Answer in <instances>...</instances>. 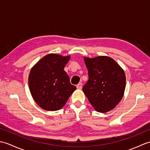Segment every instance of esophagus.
Returning a JSON list of instances; mask_svg holds the SVG:
<instances>
[{"instance_id":"esophagus-1","label":"esophagus","mask_w":150,"mask_h":150,"mask_svg":"<svg viewBox=\"0 0 150 150\" xmlns=\"http://www.w3.org/2000/svg\"><path fill=\"white\" fill-rule=\"evenodd\" d=\"M82 87V84L81 83V82L77 85V89H79V90H81Z\"/></svg>"}]
</instances>
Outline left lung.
Returning a JSON list of instances; mask_svg holds the SVG:
<instances>
[{"mask_svg": "<svg viewBox=\"0 0 150 150\" xmlns=\"http://www.w3.org/2000/svg\"><path fill=\"white\" fill-rule=\"evenodd\" d=\"M89 79L82 90L98 112L113 110L123 97L126 75L123 69L110 57H84Z\"/></svg>", "mask_w": 150, "mask_h": 150, "instance_id": "left-lung-1", "label": "left lung"}]
</instances>
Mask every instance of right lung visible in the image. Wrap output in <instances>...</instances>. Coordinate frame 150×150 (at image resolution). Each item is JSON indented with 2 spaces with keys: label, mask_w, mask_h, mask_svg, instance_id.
I'll return each instance as SVG.
<instances>
[{
  "label": "right lung",
  "mask_w": 150,
  "mask_h": 150,
  "mask_svg": "<svg viewBox=\"0 0 150 150\" xmlns=\"http://www.w3.org/2000/svg\"><path fill=\"white\" fill-rule=\"evenodd\" d=\"M70 55L50 53L31 69L28 84L35 102L47 111L60 110L76 89L64 68Z\"/></svg>",
  "instance_id": "1"
}]
</instances>
